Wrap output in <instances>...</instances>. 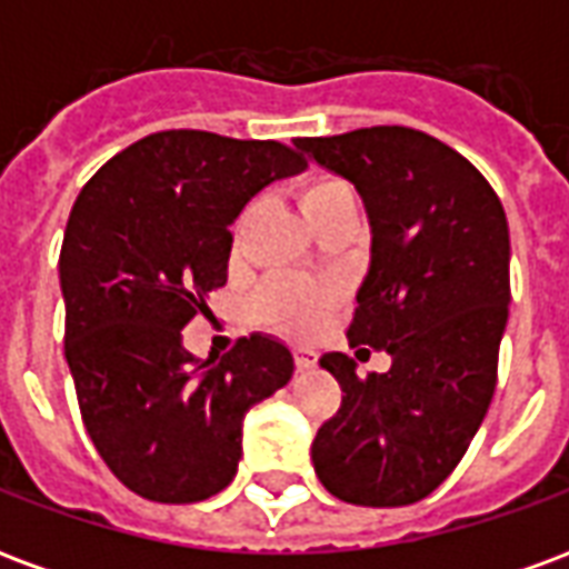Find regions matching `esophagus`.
<instances>
[{"mask_svg":"<svg viewBox=\"0 0 569 569\" xmlns=\"http://www.w3.org/2000/svg\"><path fill=\"white\" fill-rule=\"evenodd\" d=\"M317 359H320L317 350H310V347H296V366L301 371L313 369V366H317Z\"/></svg>","mask_w":569,"mask_h":569,"instance_id":"obj_1","label":"esophagus"}]
</instances>
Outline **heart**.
I'll list each match as a JSON object with an SVG mask.
<instances>
[{
  "instance_id": "b5f03b06",
  "label": "heart",
  "mask_w": 569,
  "mask_h": 569,
  "mask_svg": "<svg viewBox=\"0 0 569 569\" xmlns=\"http://www.w3.org/2000/svg\"><path fill=\"white\" fill-rule=\"evenodd\" d=\"M298 203L310 224L326 212L353 203V191L338 176H310L298 188ZM243 231V219L237 222L234 234ZM335 305V289L322 283H301V280H277L259 298V310L273 329L286 335H310L320 326Z\"/></svg>"
}]
</instances>
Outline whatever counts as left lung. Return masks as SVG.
I'll return each mask as SVG.
<instances>
[{"label": "left lung", "instance_id": "8db88e82", "mask_svg": "<svg viewBox=\"0 0 569 569\" xmlns=\"http://www.w3.org/2000/svg\"><path fill=\"white\" fill-rule=\"evenodd\" d=\"M296 149L366 203L369 273L347 338L393 357L359 378L347 353H322L345 399L317 429L313 469L338 500L408 506L451 476L493 399L512 298L506 212L463 154L420 130L362 128Z\"/></svg>", "mask_w": 569, "mask_h": 569}]
</instances>
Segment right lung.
Wrapping results in <instances>:
<instances>
[{"mask_svg": "<svg viewBox=\"0 0 569 569\" xmlns=\"http://www.w3.org/2000/svg\"><path fill=\"white\" fill-rule=\"evenodd\" d=\"M301 170L283 142L163 130L103 163L69 212L63 350L81 420L118 481L146 500L200 502L228 488L247 411L296 371L271 335L194 362L179 332L228 280V224Z\"/></svg>", "mask_w": 569, "mask_h": 569, "instance_id": "right-lung-1", "label": "right lung"}]
</instances>
